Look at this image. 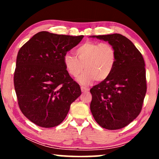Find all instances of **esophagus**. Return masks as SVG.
<instances>
[{"label": "esophagus", "mask_w": 159, "mask_h": 159, "mask_svg": "<svg viewBox=\"0 0 159 159\" xmlns=\"http://www.w3.org/2000/svg\"><path fill=\"white\" fill-rule=\"evenodd\" d=\"M89 89L88 88H87V87H84V86H81V90L82 92H88V91H89Z\"/></svg>", "instance_id": "34e87169"}]
</instances>
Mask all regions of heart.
I'll return each mask as SVG.
<instances>
[{
  "label": "heart",
  "mask_w": 159,
  "mask_h": 159,
  "mask_svg": "<svg viewBox=\"0 0 159 159\" xmlns=\"http://www.w3.org/2000/svg\"><path fill=\"white\" fill-rule=\"evenodd\" d=\"M76 57L66 53L64 57L65 66L69 75L79 77L82 84H90L93 80L101 82L109 77L116 61V51L108 43L86 42L76 49Z\"/></svg>",
  "instance_id": "obj_1"
}]
</instances>
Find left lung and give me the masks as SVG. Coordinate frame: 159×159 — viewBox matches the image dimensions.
<instances>
[{
    "mask_svg": "<svg viewBox=\"0 0 159 159\" xmlns=\"http://www.w3.org/2000/svg\"><path fill=\"white\" fill-rule=\"evenodd\" d=\"M92 37L108 41L117 57L109 77L90 89L91 113L103 128L121 129L142 110L147 90L144 59L133 43L120 34Z\"/></svg>",
    "mask_w": 159,
    "mask_h": 159,
    "instance_id": "8db88e82",
    "label": "left lung"
}]
</instances>
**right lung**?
<instances>
[{
	"instance_id": "add662e5",
	"label": "right lung",
	"mask_w": 159,
	"mask_h": 159,
	"mask_svg": "<svg viewBox=\"0 0 159 159\" xmlns=\"http://www.w3.org/2000/svg\"><path fill=\"white\" fill-rule=\"evenodd\" d=\"M83 35L43 31L19 49L14 83L19 108L35 125L50 128L64 120L81 89L69 75L64 62L67 52Z\"/></svg>"
}]
</instances>
